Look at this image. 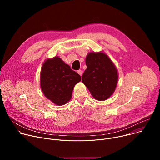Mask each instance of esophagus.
<instances>
[{
  "mask_svg": "<svg viewBox=\"0 0 160 160\" xmlns=\"http://www.w3.org/2000/svg\"><path fill=\"white\" fill-rule=\"evenodd\" d=\"M77 73H78L80 76H82V70H78V71H77Z\"/></svg>",
  "mask_w": 160,
  "mask_h": 160,
  "instance_id": "esophagus-1",
  "label": "esophagus"
}]
</instances>
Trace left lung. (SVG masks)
Returning <instances> with one entry per match:
<instances>
[{
	"mask_svg": "<svg viewBox=\"0 0 160 160\" xmlns=\"http://www.w3.org/2000/svg\"><path fill=\"white\" fill-rule=\"evenodd\" d=\"M87 69L82 81L98 101L108 99L115 91L118 72L109 57L103 52H90L85 59Z\"/></svg>",
	"mask_w": 160,
	"mask_h": 160,
	"instance_id": "8db88e82",
	"label": "left lung"
}]
</instances>
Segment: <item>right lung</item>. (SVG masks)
Masks as SVG:
<instances>
[{
    "instance_id": "add662e5",
    "label": "right lung",
    "mask_w": 160,
    "mask_h": 160,
    "mask_svg": "<svg viewBox=\"0 0 160 160\" xmlns=\"http://www.w3.org/2000/svg\"><path fill=\"white\" fill-rule=\"evenodd\" d=\"M80 80V75L59 57L48 59L42 65L41 89L45 96L57 105L70 100L74 86Z\"/></svg>"
}]
</instances>
